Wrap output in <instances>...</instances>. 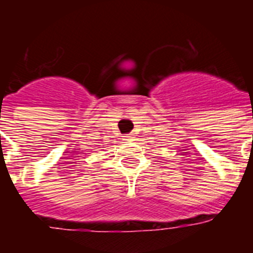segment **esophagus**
<instances>
[{
	"mask_svg": "<svg viewBox=\"0 0 253 253\" xmlns=\"http://www.w3.org/2000/svg\"><path fill=\"white\" fill-rule=\"evenodd\" d=\"M123 140H126V142H127V140H132V136H130V135H125V136H123Z\"/></svg>",
	"mask_w": 253,
	"mask_h": 253,
	"instance_id": "obj_1",
	"label": "esophagus"
}]
</instances>
